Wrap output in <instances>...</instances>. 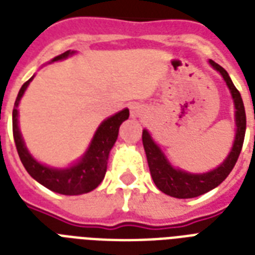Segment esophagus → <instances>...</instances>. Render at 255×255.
I'll return each instance as SVG.
<instances>
[{"label":"esophagus","instance_id":"obj_1","mask_svg":"<svg viewBox=\"0 0 255 255\" xmlns=\"http://www.w3.org/2000/svg\"><path fill=\"white\" fill-rule=\"evenodd\" d=\"M129 111H131L132 118H140L145 112V108L139 103H132L131 107H129Z\"/></svg>","mask_w":255,"mask_h":255}]
</instances>
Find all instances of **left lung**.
I'll return each instance as SVG.
<instances>
[{"mask_svg": "<svg viewBox=\"0 0 255 255\" xmlns=\"http://www.w3.org/2000/svg\"><path fill=\"white\" fill-rule=\"evenodd\" d=\"M209 63L214 70H217L218 73L221 74L224 81L226 82L232 98H233L234 108H236V114H234L236 127H237L236 128V137H234L233 147L230 149L228 157L216 169L205 172V173H189L186 170L174 168L168 161L159 145L153 141L149 132L147 129H143V145L145 155H147L148 167L151 170L152 180L163 193L172 196V197L193 198L214 189L229 176L237 163L238 156L241 153L246 131V114L241 94L233 85L229 74L226 73L224 67L217 65L212 59H209Z\"/></svg>", "mask_w": 255, "mask_h": 255, "instance_id": "obj_1", "label": "left lung"}]
</instances>
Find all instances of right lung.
Returning <instances> with one entry per match:
<instances>
[{"instance_id": "obj_1", "label": "right lung", "mask_w": 255, "mask_h": 255, "mask_svg": "<svg viewBox=\"0 0 255 255\" xmlns=\"http://www.w3.org/2000/svg\"><path fill=\"white\" fill-rule=\"evenodd\" d=\"M73 54H75V51L69 50V51L51 59V62L62 61ZM33 78L34 75L22 85L21 90L18 92L17 99H15V103H14L13 136L19 159H21L25 169L27 170V173L35 181L46 186L47 189L53 190L55 193L66 194V196L88 193L103 181L104 174L107 170L110 151L118 139L120 124L123 123L124 120H127L129 116V110L124 108L118 114L110 116L102 122L92 137L91 143L88 145L87 151L77 163L67 168L47 167L45 164L37 161L30 155V152L27 151L25 145V141L22 139L19 127H18V104H19V100H21L22 95L25 94L29 83L33 81Z\"/></svg>"}]
</instances>
